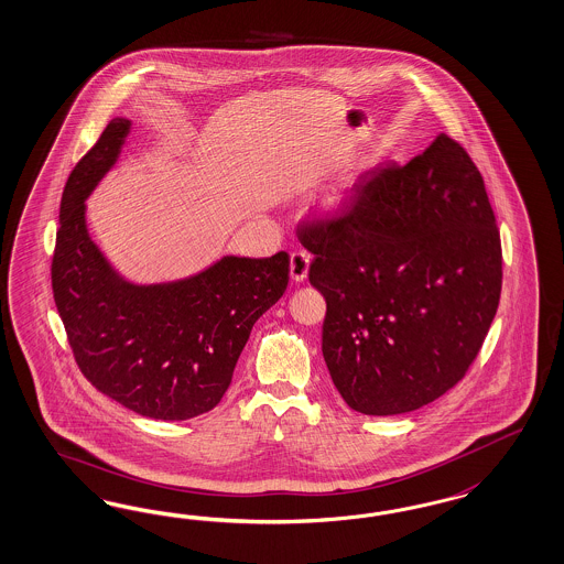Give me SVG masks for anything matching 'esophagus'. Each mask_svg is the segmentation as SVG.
<instances>
[{"label":"esophagus","mask_w":564,"mask_h":564,"mask_svg":"<svg viewBox=\"0 0 564 564\" xmlns=\"http://www.w3.org/2000/svg\"><path fill=\"white\" fill-rule=\"evenodd\" d=\"M311 254L305 251H292L291 278L292 282H303L310 273Z\"/></svg>","instance_id":"1"}]
</instances>
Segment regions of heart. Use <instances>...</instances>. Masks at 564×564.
<instances>
[{
	"label": "heart",
	"mask_w": 564,
	"mask_h": 564,
	"mask_svg": "<svg viewBox=\"0 0 564 564\" xmlns=\"http://www.w3.org/2000/svg\"><path fill=\"white\" fill-rule=\"evenodd\" d=\"M355 184L352 176H340L338 181L329 182L319 195V207L329 216L345 214L355 197Z\"/></svg>",
	"instance_id": "1"
}]
</instances>
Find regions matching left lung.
<instances>
[{
	"instance_id": "1",
	"label": "left lung",
	"mask_w": 564,
	"mask_h": 564,
	"mask_svg": "<svg viewBox=\"0 0 564 564\" xmlns=\"http://www.w3.org/2000/svg\"><path fill=\"white\" fill-rule=\"evenodd\" d=\"M299 238L326 299L327 371L350 409L409 413L465 378L498 310L502 249L463 147L437 134L409 164L367 172L345 216Z\"/></svg>"
}]
</instances>
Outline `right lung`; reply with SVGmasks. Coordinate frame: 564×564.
I'll use <instances>...</instances> for the list:
<instances>
[{
	"mask_svg": "<svg viewBox=\"0 0 564 564\" xmlns=\"http://www.w3.org/2000/svg\"><path fill=\"white\" fill-rule=\"evenodd\" d=\"M130 120L113 118L74 165L59 203L52 261L55 307L83 376L143 417L212 411L232 382L253 324L289 286V253L224 254L162 284H134L87 230V197L120 158Z\"/></svg>",
	"mask_w": 564,
	"mask_h": 564,
	"instance_id": "1",
	"label": "right lung"
}]
</instances>
